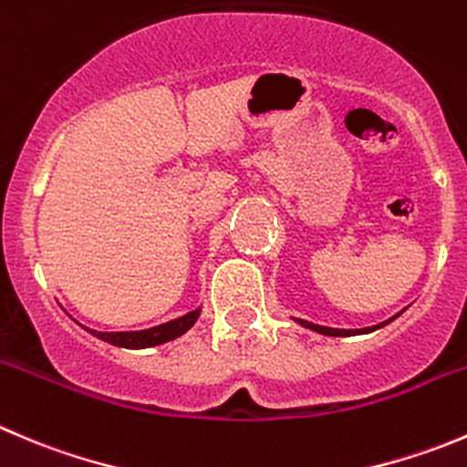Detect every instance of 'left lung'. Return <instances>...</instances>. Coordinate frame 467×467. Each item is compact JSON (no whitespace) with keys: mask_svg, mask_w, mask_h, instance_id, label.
<instances>
[{"mask_svg":"<svg viewBox=\"0 0 467 467\" xmlns=\"http://www.w3.org/2000/svg\"><path fill=\"white\" fill-rule=\"evenodd\" d=\"M401 315V312H400ZM400 315H395V317H390V319L388 321H383V324H377V326H369V328H356V330H344V328H328V326H317V324H310V321H303V319H296L298 324L301 326H306V328H310V330H317V333H321V335H330V337H348V335H360V333H372V330H379V328H383V326L386 324H390L392 319H397V317Z\"/></svg>","mask_w":467,"mask_h":467,"instance_id":"obj_1","label":"left lung"}]
</instances>
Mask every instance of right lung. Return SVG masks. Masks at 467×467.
Wrapping results in <instances>:
<instances>
[{
    "label": "right lung",
    "mask_w": 467,
    "mask_h": 467,
    "mask_svg": "<svg viewBox=\"0 0 467 467\" xmlns=\"http://www.w3.org/2000/svg\"><path fill=\"white\" fill-rule=\"evenodd\" d=\"M198 315H201V307L198 310L187 312L184 317H178L173 321H166V324L155 326V328L146 330H125V333H99V330H90V335L104 339L109 344H116V347L125 348H146V347H157V344H164L169 339L180 337L182 333H187L193 324H196Z\"/></svg>",
    "instance_id": "obj_1"
}]
</instances>
